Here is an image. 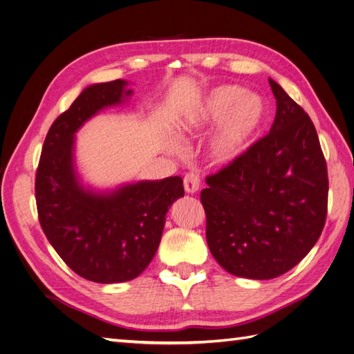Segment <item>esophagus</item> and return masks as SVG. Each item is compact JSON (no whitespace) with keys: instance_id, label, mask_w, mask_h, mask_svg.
I'll use <instances>...</instances> for the list:
<instances>
[{"instance_id":"34e87169","label":"esophagus","mask_w":354,"mask_h":354,"mask_svg":"<svg viewBox=\"0 0 354 354\" xmlns=\"http://www.w3.org/2000/svg\"><path fill=\"white\" fill-rule=\"evenodd\" d=\"M201 185V178L196 173H187L185 176V190L187 194H195Z\"/></svg>"}]
</instances>
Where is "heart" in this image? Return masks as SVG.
I'll use <instances>...</instances> for the list:
<instances>
[{"mask_svg":"<svg viewBox=\"0 0 354 354\" xmlns=\"http://www.w3.org/2000/svg\"><path fill=\"white\" fill-rule=\"evenodd\" d=\"M267 116V104L260 94L239 85H218L187 106L176 118V128L183 136H199L217 124L209 140V156L220 165L239 159L254 143ZM171 149L177 151L176 142Z\"/></svg>","mask_w":354,"mask_h":354,"instance_id":"obj_1","label":"heart"}]
</instances>
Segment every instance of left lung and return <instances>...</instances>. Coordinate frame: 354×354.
Returning <instances> with one entry per match:
<instances>
[{"instance_id": "obj_1", "label": "left lung", "mask_w": 354, "mask_h": 354, "mask_svg": "<svg viewBox=\"0 0 354 354\" xmlns=\"http://www.w3.org/2000/svg\"><path fill=\"white\" fill-rule=\"evenodd\" d=\"M270 133L207 177L201 192L207 242L224 270L273 279L313 248L328 208V169L316 128L279 84Z\"/></svg>"}]
</instances>
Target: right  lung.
Returning a JSON list of instances; mask_svg holds the SVG:
<instances>
[{
	"label": "right lung",
	"instance_id": "add662e5",
	"mask_svg": "<svg viewBox=\"0 0 354 354\" xmlns=\"http://www.w3.org/2000/svg\"><path fill=\"white\" fill-rule=\"evenodd\" d=\"M128 81L93 84L50 127L35 180L41 227L71 269L97 283L133 281L155 257L173 203L185 196L178 176L99 190L84 185L75 134L100 111L128 102Z\"/></svg>",
	"mask_w": 354,
	"mask_h": 354
}]
</instances>
